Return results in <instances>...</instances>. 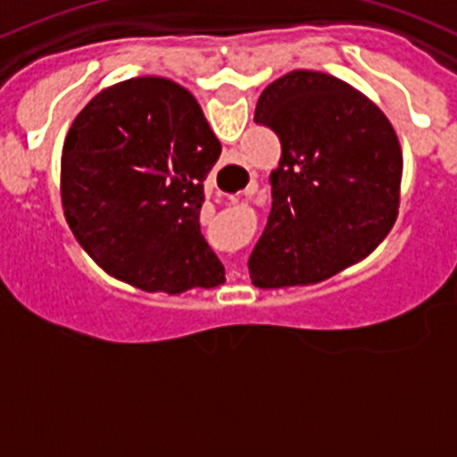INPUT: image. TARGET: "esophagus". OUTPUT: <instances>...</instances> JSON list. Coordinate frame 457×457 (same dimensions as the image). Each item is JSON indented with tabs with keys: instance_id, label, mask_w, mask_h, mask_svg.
Listing matches in <instances>:
<instances>
[{
	"instance_id": "esophagus-1",
	"label": "esophagus",
	"mask_w": 457,
	"mask_h": 457,
	"mask_svg": "<svg viewBox=\"0 0 457 457\" xmlns=\"http://www.w3.org/2000/svg\"><path fill=\"white\" fill-rule=\"evenodd\" d=\"M253 192H256V183H252V185H249V187H247V192H245V194H253Z\"/></svg>"
}]
</instances>
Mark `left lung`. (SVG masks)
<instances>
[{
    "label": "left lung",
    "mask_w": 457,
    "mask_h": 457,
    "mask_svg": "<svg viewBox=\"0 0 457 457\" xmlns=\"http://www.w3.org/2000/svg\"><path fill=\"white\" fill-rule=\"evenodd\" d=\"M253 120L277 132L281 160L252 284H318L369 256L401 205V144L382 109L343 79L293 71L261 93Z\"/></svg>",
    "instance_id": "left-lung-1"
}]
</instances>
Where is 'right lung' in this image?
Returning a JSON list of instances; mask_svg holds the SVG:
<instances>
[{
	"mask_svg": "<svg viewBox=\"0 0 457 457\" xmlns=\"http://www.w3.org/2000/svg\"><path fill=\"white\" fill-rule=\"evenodd\" d=\"M220 153L185 87L167 78L112 84L79 112L63 144L68 226L104 272L137 288H215L224 265L199 215Z\"/></svg>",
	"mask_w": 457,
	"mask_h": 457,
	"instance_id": "add662e5",
	"label": "right lung"
}]
</instances>
